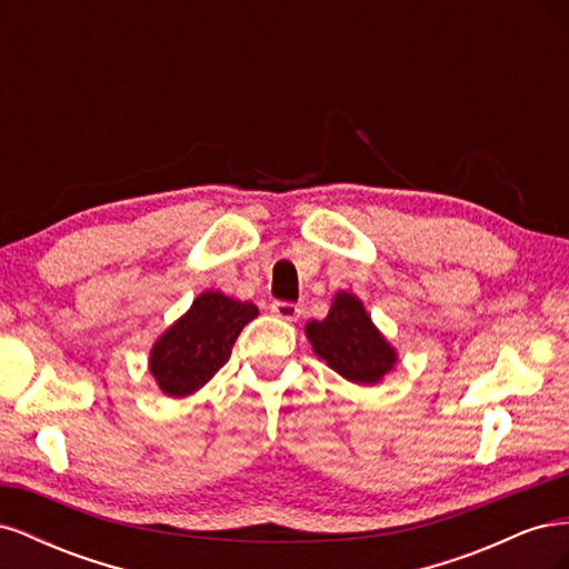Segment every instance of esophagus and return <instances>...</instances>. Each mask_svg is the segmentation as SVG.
<instances>
[{
	"label": "esophagus",
	"mask_w": 569,
	"mask_h": 569,
	"mask_svg": "<svg viewBox=\"0 0 569 569\" xmlns=\"http://www.w3.org/2000/svg\"><path fill=\"white\" fill-rule=\"evenodd\" d=\"M272 316H278L280 320H287V322H295L301 313V308L297 303H289V301H272L270 306Z\"/></svg>",
	"instance_id": "obj_1"
}]
</instances>
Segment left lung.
I'll return each mask as SVG.
<instances>
[{"mask_svg": "<svg viewBox=\"0 0 569 569\" xmlns=\"http://www.w3.org/2000/svg\"><path fill=\"white\" fill-rule=\"evenodd\" d=\"M306 337L327 366L356 385H377L396 366L393 347L349 291H339L325 320L306 325Z\"/></svg>", "mask_w": 569, "mask_h": 569, "instance_id": "left-lung-1", "label": "left lung"}]
</instances>
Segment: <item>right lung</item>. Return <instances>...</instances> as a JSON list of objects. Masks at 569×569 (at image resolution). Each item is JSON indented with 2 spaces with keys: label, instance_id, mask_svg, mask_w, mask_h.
Returning a JSON list of instances; mask_svg holds the SVG:
<instances>
[{
  "label": "right lung",
  "instance_id": "obj_1",
  "mask_svg": "<svg viewBox=\"0 0 569 569\" xmlns=\"http://www.w3.org/2000/svg\"><path fill=\"white\" fill-rule=\"evenodd\" d=\"M258 316L251 301L203 291L189 311L153 343L149 370L168 396H189L228 363L244 325Z\"/></svg>",
  "mask_w": 569,
  "mask_h": 569
}]
</instances>
